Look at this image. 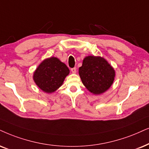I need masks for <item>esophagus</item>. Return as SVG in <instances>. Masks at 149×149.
Masks as SVG:
<instances>
[{
	"label": "esophagus",
	"instance_id": "34e87169",
	"mask_svg": "<svg viewBox=\"0 0 149 149\" xmlns=\"http://www.w3.org/2000/svg\"><path fill=\"white\" fill-rule=\"evenodd\" d=\"M71 71L73 73H76V67H74V68L71 69Z\"/></svg>",
	"mask_w": 149,
	"mask_h": 149
}]
</instances>
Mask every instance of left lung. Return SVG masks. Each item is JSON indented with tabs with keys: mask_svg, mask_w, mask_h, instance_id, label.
<instances>
[{
	"mask_svg": "<svg viewBox=\"0 0 149 149\" xmlns=\"http://www.w3.org/2000/svg\"><path fill=\"white\" fill-rule=\"evenodd\" d=\"M78 72L84 86L94 95L106 92L113 83L116 76L113 67L101 56H86Z\"/></svg>",
	"mask_w": 149,
	"mask_h": 149,
	"instance_id": "obj_1",
	"label": "left lung"
}]
</instances>
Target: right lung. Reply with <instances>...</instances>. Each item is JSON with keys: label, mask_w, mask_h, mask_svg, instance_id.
Returning a JSON list of instances; mask_svg holds the SVG:
<instances>
[{"label": "right lung", "mask_w": 149, "mask_h": 149, "mask_svg": "<svg viewBox=\"0 0 149 149\" xmlns=\"http://www.w3.org/2000/svg\"><path fill=\"white\" fill-rule=\"evenodd\" d=\"M69 71L67 65L58 58L50 57L38 66L33 72V80L42 91L52 93L63 85Z\"/></svg>", "instance_id": "obj_1"}]
</instances>
